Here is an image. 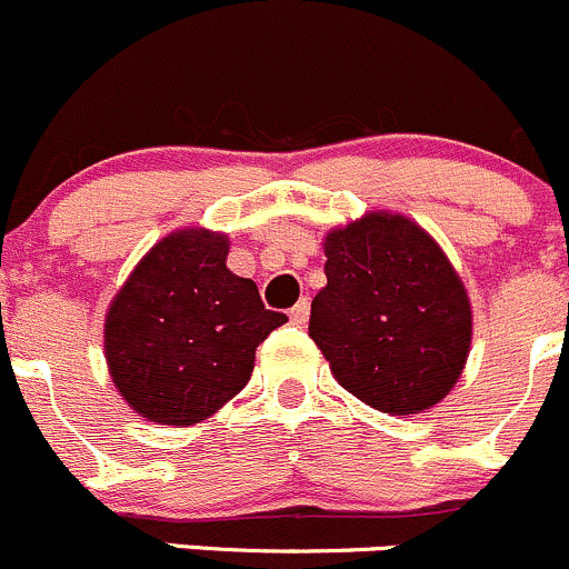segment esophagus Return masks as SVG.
<instances>
[{"instance_id":"34e87169","label":"esophagus","mask_w":569,"mask_h":569,"mask_svg":"<svg viewBox=\"0 0 569 569\" xmlns=\"http://www.w3.org/2000/svg\"><path fill=\"white\" fill-rule=\"evenodd\" d=\"M307 318H309V298H301V301L290 309V320L296 326H303L307 323Z\"/></svg>"}]
</instances>
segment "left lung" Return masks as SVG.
<instances>
[{
  "instance_id": "1",
  "label": "left lung",
  "mask_w": 569,
  "mask_h": 569,
  "mask_svg": "<svg viewBox=\"0 0 569 569\" xmlns=\"http://www.w3.org/2000/svg\"><path fill=\"white\" fill-rule=\"evenodd\" d=\"M326 287L309 337L335 379L370 407L418 415L451 392L470 351L468 292L440 246L373 212L326 238Z\"/></svg>"
}]
</instances>
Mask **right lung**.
<instances>
[{"mask_svg":"<svg viewBox=\"0 0 569 569\" xmlns=\"http://www.w3.org/2000/svg\"><path fill=\"white\" fill-rule=\"evenodd\" d=\"M227 251V238L216 232L168 234L107 312L112 381L154 423H199L238 396L257 346L287 320L266 309L251 279L229 271Z\"/></svg>","mask_w":569,"mask_h":569,"instance_id":"add662e5","label":"right lung"}]
</instances>
